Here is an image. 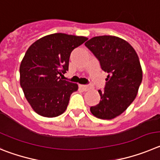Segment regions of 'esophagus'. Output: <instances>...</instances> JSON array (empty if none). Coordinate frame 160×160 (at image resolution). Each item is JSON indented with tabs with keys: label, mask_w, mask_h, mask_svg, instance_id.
Segmentation results:
<instances>
[{
	"label": "esophagus",
	"mask_w": 160,
	"mask_h": 160,
	"mask_svg": "<svg viewBox=\"0 0 160 160\" xmlns=\"http://www.w3.org/2000/svg\"><path fill=\"white\" fill-rule=\"evenodd\" d=\"M80 89H82V90L84 91V92H87V91H88L89 89L91 88L89 86L83 85V84H80Z\"/></svg>",
	"instance_id": "1"
}]
</instances>
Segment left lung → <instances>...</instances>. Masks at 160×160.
<instances>
[{"instance_id":"1","label":"left lung","mask_w":160,"mask_h":160,"mask_svg":"<svg viewBox=\"0 0 160 160\" xmlns=\"http://www.w3.org/2000/svg\"><path fill=\"white\" fill-rule=\"evenodd\" d=\"M108 73L104 90H99L100 101L90 108L92 114L102 119L121 115L137 96L143 71L136 50L128 41L115 36H99L85 43Z\"/></svg>"}]
</instances>
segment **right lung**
<instances>
[{"label": "right lung", "instance_id": "right-lung-1", "mask_svg": "<svg viewBox=\"0 0 160 160\" xmlns=\"http://www.w3.org/2000/svg\"><path fill=\"white\" fill-rule=\"evenodd\" d=\"M85 37L53 33L32 44L20 66V83L34 112L44 117H56L65 112L70 96L78 84L60 78L68 70L74 48Z\"/></svg>", "mask_w": 160, "mask_h": 160}]
</instances>
